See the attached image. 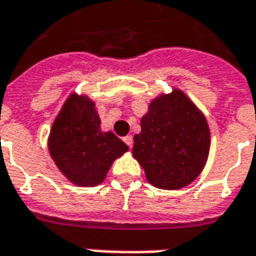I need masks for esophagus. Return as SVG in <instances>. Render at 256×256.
Segmentation results:
<instances>
[{
	"label": "esophagus",
	"instance_id": "esophagus-1",
	"mask_svg": "<svg viewBox=\"0 0 256 256\" xmlns=\"http://www.w3.org/2000/svg\"><path fill=\"white\" fill-rule=\"evenodd\" d=\"M123 141H124V144H128L130 148H132V145H133V137L132 136H126V137H123Z\"/></svg>",
	"mask_w": 256,
	"mask_h": 256
}]
</instances>
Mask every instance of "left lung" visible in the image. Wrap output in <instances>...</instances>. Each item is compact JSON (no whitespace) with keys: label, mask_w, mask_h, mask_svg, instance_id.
<instances>
[{"label":"left lung","mask_w":256,"mask_h":256,"mask_svg":"<svg viewBox=\"0 0 256 256\" xmlns=\"http://www.w3.org/2000/svg\"><path fill=\"white\" fill-rule=\"evenodd\" d=\"M210 145L204 114L182 90L172 88L168 94L156 96L141 118L133 158L152 186L176 190L192 184L203 172Z\"/></svg>","instance_id":"obj_1"}]
</instances>
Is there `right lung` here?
<instances>
[{
  "label": "right lung",
  "mask_w": 256,
  "mask_h": 256,
  "mask_svg": "<svg viewBox=\"0 0 256 256\" xmlns=\"http://www.w3.org/2000/svg\"><path fill=\"white\" fill-rule=\"evenodd\" d=\"M94 101L71 93L49 133L48 148L60 172L76 186H96L128 146L112 132H102Z\"/></svg>",
  "instance_id": "1"
}]
</instances>
